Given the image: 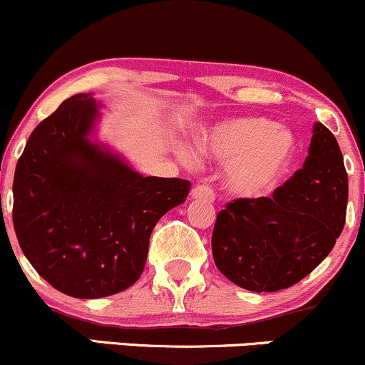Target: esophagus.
<instances>
[{
    "label": "esophagus",
    "mask_w": 365,
    "mask_h": 365,
    "mask_svg": "<svg viewBox=\"0 0 365 365\" xmlns=\"http://www.w3.org/2000/svg\"><path fill=\"white\" fill-rule=\"evenodd\" d=\"M190 195L192 199H202V200H207V202H212V200H215V192H212V188L204 182H199L197 185H194Z\"/></svg>",
    "instance_id": "obj_1"
}]
</instances>
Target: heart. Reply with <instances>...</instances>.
Listing matches in <instances>:
<instances>
[{
    "instance_id": "b5f03b06",
    "label": "heart",
    "mask_w": 365,
    "mask_h": 365,
    "mask_svg": "<svg viewBox=\"0 0 365 365\" xmlns=\"http://www.w3.org/2000/svg\"><path fill=\"white\" fill-rule=\"evenodd\" d=\"M206 153L232 159L226 168L230 187L247 195L267 192L290 165L295 137L288 128L274 127L262 116H244L220 125L202 139ZM183 161H192L187 149L180 150Z\"/></svg>"
}]
</instances>
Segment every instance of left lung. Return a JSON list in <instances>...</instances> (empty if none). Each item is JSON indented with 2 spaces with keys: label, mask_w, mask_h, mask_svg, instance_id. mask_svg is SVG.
I'll return each instance as SVG.
<instances>
[{
  "label": "left lung",
  "mask_w": 365,
  "mask_h": 365,
  "mask_svg": "<svg viewBox=\"0 0 365 365\" xmlns=\"http://www.w3.org/2000/svg\"><path fill=\"white\" fill-rule=\"evenodd\" d=\"M346 200L349 177L340 145L316 123L304 166L273 197L237 199L217 212L211 238L217 269L255 293L293 287L336 244Z\"/></svg>",
  "instance_id": "8db88e82"
}]
</instances>
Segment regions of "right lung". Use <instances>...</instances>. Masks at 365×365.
Instances as JSON below:
<instances>
[{
  "label": "right lung",
  "instance_id": "add662e5",
  "mask_svg": "<svg viewBox=\"0 0 365 365\" xmlns=\"http://www.w3.org/2000/svg\"><path fill=\"white\" fill-rule=\"evenodd\" d=\"M99 116L75 94L29 137L14 178V226L22 252L49 284L75 299L127 290L144 271L153 228L185 202L190 182L142 177L92 144Z\"/></svg>",
  "mask_w": 365,
  "mask_h": 365
}]
</instances>
